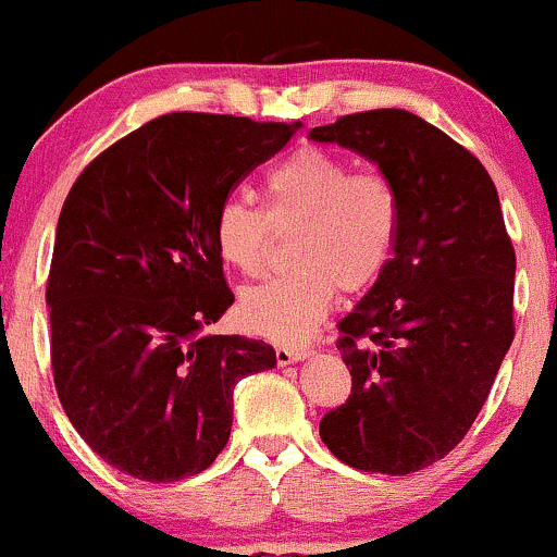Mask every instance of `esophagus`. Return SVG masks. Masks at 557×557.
Masks as SVG:
<instances>
[{"mask_svg":"<svg viewBox=\"0 0 557 557\" xmlns=\"http://www.w3.org/2000/svg\"><path fill=\"white\" fill-rule=\"evenodd\" d=\"M309 356H311L309 348H290V345H280V348L274 350V359H277L280 367L304 361V359H309Z\"/></svg>","mask_w":557,"mask_h":557,"instance_id":"1","label":"esophagus"}]
</instances>
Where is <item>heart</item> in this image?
Here are the masks:
<instances>
[{
  "label": "heart",
  "instance_id": "obj_1",
  "mask_svg": "<svg viewBox=\"0 0 557 557\" xmlns=\"http://www.w3.org/2000/svg\"><path fill=\"white\" fill-rule=\"evenodd\" d=\"M272 230H293L290 272L248 287L240 322L257 335L296 343L330 311L337 290H367L393 259L400 198L385 172L354 170L324 149H300L264 181V209L230 196L214 212V246L225 264L259 274Z\"/></svg>",
  "mask_w": 557,
  "mask_h": 557
}]
</instances>
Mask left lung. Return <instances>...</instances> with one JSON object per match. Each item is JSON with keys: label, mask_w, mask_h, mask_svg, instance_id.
Returning a JSON list of instances; mask_svg holds the SVG:
<instances>
[{"label": "left lung", "mask_w": 557, "mask_h": 557, "mask_svg": "<svg viewBox=\"0 0 557 557\" xmlns=\"http://www.w3.org/2000/svg\"><path fill=\"white\" fill-rule=\"evenodd\" d=\"M393 181V259L343 319L348 400L319 424L343 463L403 476L453 450L513 343L516 253L495 183L440 127L406 110L345 114L309 133Z\"/></svg>", "instance_id": "1"}]
</instances>
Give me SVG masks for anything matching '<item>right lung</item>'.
<instances>
[{"mask_svg": "<svg viewBox=\"0 0 557 557\" xmlns=\"http://www.w3.org/2000/svg\"><path fill=\"white\" fill-rule=\"evenodd\" d=\"M298 127L162 114L70 188L47 283L54 385L70 424L127 476L201 474L227 445L233 387L277 363L264 341L203 332L235 300L212 225Z\"/></svg>", "mask_w": 557, "mask_h": 557, "instance_id": "obj_1", "label": "right lung"}]
</instances>
